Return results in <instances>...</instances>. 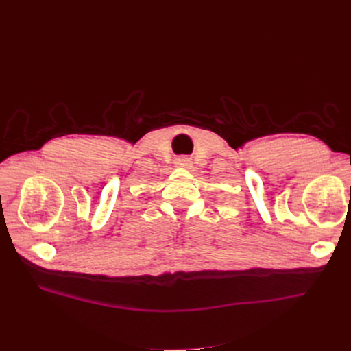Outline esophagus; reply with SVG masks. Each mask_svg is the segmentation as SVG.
<instances>
[{
  "mask_svg": "<svg viewBox=\"0 0 351 351\" xmlns=\"http://www.w3.org/2000/svg\"><path fill=\"white\" fill-rule=\"evenodd\" d=\"M176 165L180 166V168L191 169V166L193 165V162H192V159L188 158V156H180V158L176 160Z\"/></svg>",
  "mask_w": 351,
  "mask_h": 351,
  "instance_id": "34e87169",
  "label": "esophagus"
}]
</instances>
